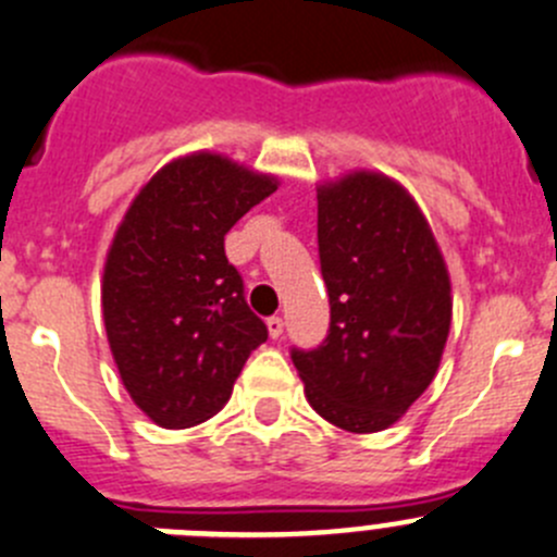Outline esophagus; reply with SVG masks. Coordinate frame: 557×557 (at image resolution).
Segmentation results:
<instances>
[{
    "label": "esophagus",
    "mask_w": 557,
    "mask_h": 557,
    "mask_svg": "<svg viewBox=\"0 0 557 557\" xmlns=\"http://www.w3.org/2000/svg\"><path fill=\"white\" fill-rule=\"evenodd\" d=\"M268 333L273 338L282 336V333H284V320H282V317H275V314L268 317Z\"/></svg>",
    "instance_id": "esophagus-1"
}]
</instances>
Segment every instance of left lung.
<instances>
[{
  "mask_svg": "<svg viewBox=\"0 0 557 557\" xmlns=\"http://www.w3.org/2000/svg\"><path fill=\"white\" fill-rule=\"evenodd\" d=\"M317 246L331 327L314 349L289 355L325 421L380 432L441 367L451 327L446 262L412 196L374 172L322 185Z\"/></svg>",
  "mask_w": 557,
  "mask_h": 557,
  "instance_id": "1",
  "label": "left lung"
}]
</instances>
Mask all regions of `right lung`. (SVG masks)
I'll return each mask as SVG.
<instances>
[{
	"label": "right lung",
	"mask_w": 557,
	"mask_h": 557,
	"mask_svg": "<svg viewBox=\"0 0 557 557\" xmlns=\"http://www.w3.org/2000/svg\"><path fill=\"white\" fill-rule=\"evenodd\" d=\"M275 180L213 152L166 163L134 199L103 270V322L131 399L163 429L230 401L268 325L248 309L224 235Z\"/></svg>",
	"instance_id": "1"
}]
</instances>
